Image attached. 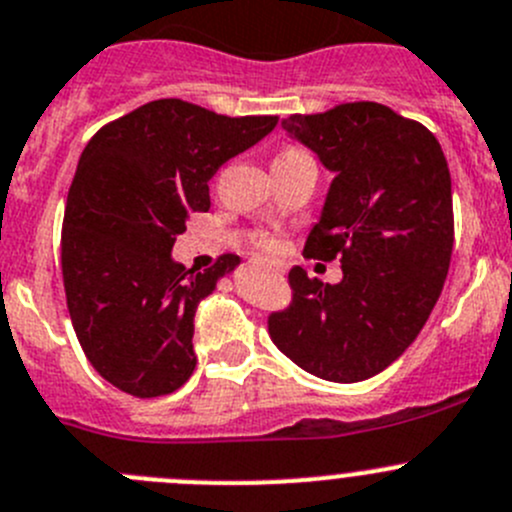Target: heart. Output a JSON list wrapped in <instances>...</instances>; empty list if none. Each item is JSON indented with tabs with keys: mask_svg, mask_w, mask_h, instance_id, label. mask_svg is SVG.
I'll return each instance as SVG.
<instances>
[{
	"mask_svg": "<svg viewBox=\"0 0 512 512\" xmlns=\"http://www.w3.org/2000/svg\"><path fill=\"white\" fill-rule=\"evenodd\" d=\"M299 153H301V150H284L279 158H289V155H299ZM259 243H261V248H264V251H276V246H279V243H276L271 236H264Z\"/></svg>",
	"mask_w": 512,
	"mask_h": 512,
	"instance_id": "1",
	"label": "heart"
}]
</instances>
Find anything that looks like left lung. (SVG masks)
Instances as JSON below:
<instances>
[{"mask_svg": "<svg viewBox=\"0 0 512 512\" xmlns=\"http://www.w3.org/2000/svg\"><path fill=\"white\" fill-rule=\"evenodd\" d=\"M281 128L334 173L304 253L339 259L344 276L321 284L294 266V299L269 334L314 377L362 382L405 354L440 299L455 241L450 168L425 125L379 102L289 115Z\"/></svg>", "mask_w": 512, "mask_h": 512, "instance_id": "obj_1", "label": "left lung"}]
</instances>
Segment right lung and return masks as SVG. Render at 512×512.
<instances>
[{
	"instance_id": "1",
	"label": "right lung",
	"mask_w": 512,
	"mask_h": 512,
	"mask_svg": "<svg viewBox=\"0 0 512 512\" xmlns=\"http://www.w3.org/2000/svg\"><path fill=\"white\" fill-rule=\"evenodd\" d=\"M276 120L168 97L107 123L82 150L62 221V279L82 352L113 387L148 399L193 374V316L238 259L196 271L170 251L188 218L211 208L216 170Z\"/></svg>"
}]
</instances>
